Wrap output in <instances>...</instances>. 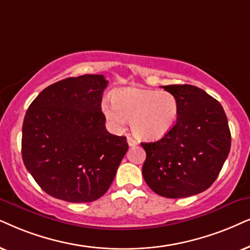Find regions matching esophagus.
Segmentation results:
<instances>
[{
    "instance_id": "34e87169",
    "label": "esophagus",
    "mask_w": 250,
    "mask_h": 250,
    "mask_svg": "<svg viewBox=\"0 0 250 250\" xmlns=\"http://www.w3.org/2000/svg\"><path fill=\"white\" fill-rule=\"evenodd\" d=\"M127 142H128L129 146H135V145L138 144V142L136 141L135 138H132L131 136H128V137H127Z\"/></svg>"
}]
</instances>
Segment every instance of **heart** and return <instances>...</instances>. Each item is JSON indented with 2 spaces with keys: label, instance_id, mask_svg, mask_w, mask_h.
I'll list each match as a JSON object with an SVG mask.
<instances>
[{
  "label": "heart",
  "instance_id": "obj_1",
  "mask_svg": "<svg viewBox=\"0 0 250 250\" xmlns=\"http://www.w3.org/2000/svg\"><path fill=\"white\" fill-rule=\"evenodd\" d=\"M102 110L113 127L121 129L130 121L137 137L158 140L174 127L179 102L168 91L123 87L113 94V103L103 102Z\"/></svg>",
  "mask_w": 250,
  "mask_h": 250
}]
</instances>
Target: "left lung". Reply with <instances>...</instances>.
Wrapping results in <instances>:
<instances>
[{"label": "left lung", "instance_id": "left-lung-1", "mask_svg": "<svg viewBox=\"0 0 250 250\" xmlns=\"http://www.w3.org/2000/svg\"><path fill=\"white\" fill-rule=\"evenodd\" d=\"M178 98L176 123L162 140L141 143L146 152L143 178L156 194L183 198L207 190L218 178L230 148L223 106L197 86L166 85Z\"/></svg>", "mask_w": 250, "mask_h": 250}]
</instances>
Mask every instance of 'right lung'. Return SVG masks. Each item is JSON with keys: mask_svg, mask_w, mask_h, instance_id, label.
I'll return each mask as SVG.
<instances>
[{"mask_svg": "<svg viewBox=\"0 0 250 250\" xmlns=\"http://www.w3.org/2000/svg\"><path fill=\"white\" fill-rule=\"evenodd\" d=\"M103 75L69 77L49 85L28 107L21 157L40 188L59 200L87 203L112 185L128 151L125 136L107 131Z\"/></svg>", "mask_w": 250, "mask_h": 250, "instance_id": "1", "label": "right lung"}]
</instances>
